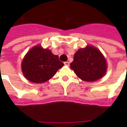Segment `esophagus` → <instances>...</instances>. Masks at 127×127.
<instances>
[{"label":"esophagus","mask_w":127,"mask_h":127,"mask_svg":"<svg viewBox=\"0 0 127 127\" xmlns=\"http://www.w3.org/2000/svg\"><path fill=\"white\" fill-rule=\"evenodd\" d=\"M64 64L66 66H69L70 65V63H69V62H68V61H66L64 63Z\"/></svg>","instance_id":"34e87169"}]
</instances>
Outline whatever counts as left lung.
I'll use <instances>...</instances> for the list:
<instances>
[{"mask_svg": "<svg viewBox=\"0 0 127 127\" xmlns=\"http://www.w3.org/2000/svg\"><path fill=\"white\" fill-rule=\"evenodd\" d=\"M70 68L76 75L86 82L100 79L106 72L107 64L101 52L92 46L80 49L74 56Z\"/></svg>", "mask_w": 127, "mask_h": 127, "instance_id": "left-lung-1", "label": "left lung"}]
</instances>
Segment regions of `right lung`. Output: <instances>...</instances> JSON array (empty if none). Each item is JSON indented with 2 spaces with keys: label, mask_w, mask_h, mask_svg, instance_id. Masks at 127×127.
Segmentation results:
<instances>
[{
  "label": "right lung",
  "mask_w": 127,
  "mask_h": 127,
  "mask_svg": "<svg viewBox=\"0 0 127 127\" xmlns=\"http://www.w3.org/2000/svg\"><path fill=\"white\" fill-rule=\"evenodd\" d=\"M64 66L59 56L40 46L32 48L25 56L22 69L27 79L34 83H43L51 78Z\"/></svg>",
  "instance_id": "right-lung-1"
}]
</instances>
